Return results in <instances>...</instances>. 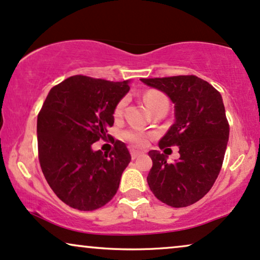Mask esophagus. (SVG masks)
<instances>
[{"instance_id": "1", "label": "esophagus", "mask_w": 260, "mask_h": 260, "mask_svg": "<svg viewBox=\"0 0 260 260\" xmlns=\"http://www.w3.org/2000/svg\"><path fill=\"white\" fill-rule=\"evenodd\" d=\"M131 156H132V159H137L138 157L141 156V152H140V151L132 150V151H131Z\"/></svg>"}]
</instances>
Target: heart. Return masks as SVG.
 <instances>
[{
	"label": "heart",
	"instance_id": "obj_1",
	"mask_svg": "<svg viewBox=\"0 0 260 260\" xmlns=\"http://www.w3.org/2000/svg\"><path fill=\"white\" fill-rule=\"evenodd\" d=\"M144 102H145L146 107L150 109H152L154 106H157L158 103H162V102H168L167 101V98L163 96L162 93H158V92H154V91H150L147 92V93L144 96ZM126 106V100H122L120 101L119 103H117V106L115 107V110H114V115L116 117H119L122 115V111H123V108ZM124 138L128 141H131V143L136 144V145H144V144H146V140H147V137L145 133L140 132V131H127V132H124Z\"/></svg>",
	"mask_w": 260,
	"mask_h": 260
}]
</instances>
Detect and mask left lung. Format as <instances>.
Returning <instances> with one entry per match:
<instances>
[{
	"instance_id": "8db88e82",
	"label": "left lung",
	"mask_w": 260,
	"mask_h": 260,
	"mask_svg": "<svg viewBox=\"0 0 260 260\" xmlns=\"http://www.w3.org/2000/svg\"><path fill=\"white\" fill-rule=\"evenodd\" d=\"M162 91L174 104L173 126L159 140V149L179 146L180 158L151 150L152 168L147 183L157 199L185 208L202 199L217 179L229 139V124L221 93L196 75L141 79Z\"/></svg>"
}]
</instances>
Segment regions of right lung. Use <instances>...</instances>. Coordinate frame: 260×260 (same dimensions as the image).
Listing matches in <instances>:
<instances>
[{
	"label": "right lung",
	"instance_id": "1",
	"mask_svg": "<svg viewBox=\"0 0 260 260\" xmlns=\"http://www.w3.org/2000/svg\"><path fill=\"white\" fill-rule=\"evenodd\" d=\"M129 83L74 75L49 91L39 111L42 172L55 194L71 208L100 209L119 189L129 151L119 140L110 154L93 151L92 144L107 138L115 107L129 91Z\"/></svg>",
	"mask_w": 260,
	"mask_h": 260
}]
</instances>
